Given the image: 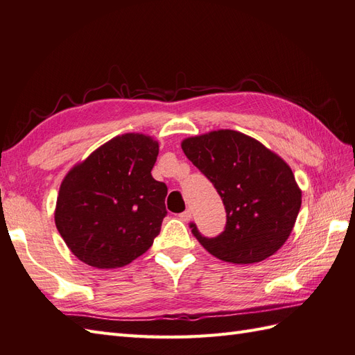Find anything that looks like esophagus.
I'll return each instance as SVG.
<instances>
[{
	"label": "esophagus",
	"instance_id": "esophagus-1",
	"mask_svg": "<svg viewBox=\"0 0 355 355\" xmlns=\"http://www.w3.org/2000/svg\"><path fill=\"white\" fill-rule=\"evenodd\" d=\"M178 217H180L181 222H189L190 219H192V213H190L189 210H186V211L181 213Z\"/></svg>",
	"mask_w": 355,
	"mask_h": 355
}]
</instances>
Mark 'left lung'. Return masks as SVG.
I'll return each mask as SVG.
<instances>
[{
  "instance_id": "1",
  "label": "left lung",
  "mask_w": 355,
  "mask_h": 355,
  "mask_svg": "<svg viewBox=\"0 0 355 355\" xmlns=\"http://www.w3.org/2000/svg\"><path fill=\"white\" fill-rule=\"evenodd\" d=\"M181 148L211 181L226 210L225 231L214 239L190 223L204 249L225 262L253 264L284 246L302 207V190L284 159L228 129L192 136Z\"/></svg>"
}]
</instances>
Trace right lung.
<instances>
[{"instance_id": "add662e5", "label": "right lung", "mask_w": 355, "mask_h": 355, "mask_svg": "<svg viewBox=\"0 0 355 355\" xmlns=\"http://www.w3.org/2000/svg\"><path fill=\"white\" fill-rule=\"evenodd\" d=\"M159 142L115 136L69 171L55 225L73 255L96 268H118L147 252L166 216L168 187L154 180Z\"/></svg>"}]
</instances>
